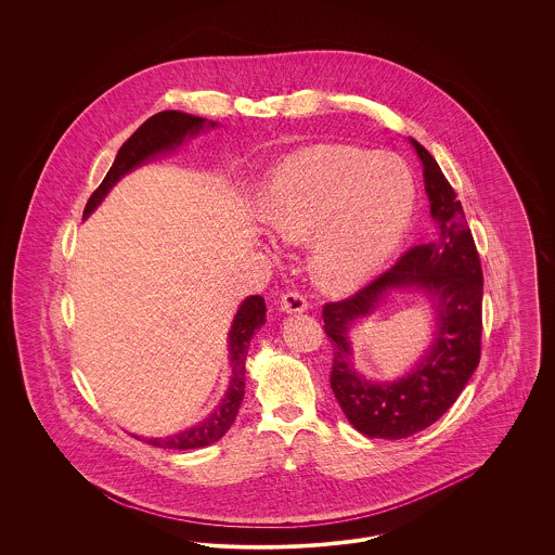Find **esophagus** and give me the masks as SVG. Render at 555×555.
Wrapping results in <instances>:
<instances>
[{"label":"esophagus","instance_id":"esophagus-1","mask_svg":"<svg viewBox=\"0 0 555 555\" xmlns=\"http://www.w3.org/2000/svg\"><path fill=\"white\" fill-rule=\"evenodd\" d=\"M281 310L287 314H299L308 310V299L301 291H287L281 295Z\"/></svg>","mask_w":555,"mask_h":555}]
</instances>
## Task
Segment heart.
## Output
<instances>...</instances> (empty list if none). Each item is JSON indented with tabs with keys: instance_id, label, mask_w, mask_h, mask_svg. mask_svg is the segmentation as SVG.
<instances>
[{
	"instance_id": "obj_1",
	"label": "heart",
	"mask_w": 555,
	"mask_h": 555,
	"mask_svg": "<svg viewBox=\"0 0 555 555\" xmlns=\"http://www.w3.org/2000/svg\"><path fill=\"white\" fill-rule=\"evenodd\" d=\"M414 202L412 175L399 159L312 145L276 170L266 191L264 220L283 241H310L314 279L324 289L349 293L393 256Z\"/></svg>"
}]
</instances>
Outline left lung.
<instances>
[{
  "instance_id": "8db88e82",
  "label": "left lung",
  "mask_w": 555,
  "mask_h": 555,
  "mask_svg": "<svg viewBox=\"0 0 555 555\" xmlns=\"http://www.w3.org/2000/svg\"><path fill=\"white\" fill-rule=\"evenodd\" d=\"M430 214L433 241L410 247L387 272L341 301L322 308L333 345L331 389L347 421L362 435L403 439L437 423L462 393L480 362L482 268L464 208L439 164L416 139ZM391 286H418L438 299L440 333L422 366L397 384H369L352 370L346 344L350 322L365 315Z\"/></svg>"
}]
</instances>
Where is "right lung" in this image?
<instances>
[{"instance_id": "1", "label": "right lung", "mask_w": 555, "mask_h": 555, "mask_svg": "<svg viewBox=\"0 0 555 555\" xmlns=\"http://www.w3.org/2000/svg\"><path fill=\"white\" fill-rule=\"evenodd\" d=\"M204 125H206L204 118L191 116V114H185V112H177V109H164V112L154 114L152 118H147L122 143V147L118 150V156L114 159L112 168L107 170L106 179L102 181V185L91 193L82 216H89L91 211L95 210L98 204L104 199V195L112 189V185L120 177H125L134 166H139L141 162H145V159L152 158L156 154L175 150L177 145L183 143L186 134H195ZM210 125L214 127V122H210ZM264 322V297H260V295L247 297L241 304L237 317L233 320L231 333H229L233 380H231V387H229L227 396L220 401L216 412L210 414L204 423L195 424V426L186 428L183 433H177V435H170V437L147 439L150 446L162 449L206 448V446H210L214 441H218L231 428V424L235 423L238 405L243 401V393H245V358H247L249 341H251L254 333Z\"/></svg>"}]
</instances>
